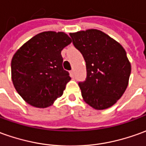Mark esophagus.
<instances>
[{"instance_id":"obj_1","label":"esophagus","mask_w":146,"mask_h":146,"mask_svg":"<svg viewBox=\"0 0 146 146\" xmlns=\"http://www.w3.org/2000/svg\"><path fill=\"white\" fill-rule=\"evenodd\" d=\"M70 75H71V77H73V76H74V71H73V70L70 71Z\"/></svg>"}]
</instances>
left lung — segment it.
I'll return each instance as SVG.
<instances>
[{
  "label": "left lung",
  "instance_id": "8db88e82",
  "mask_svg": "<svg viewBox=\"0 0 146 146\" xmlns=\"http://www.w3.org/2000/svg\"><path fill=\"white\" fill-rule=\"evenodd\" d=\"M86 62V79L79 83L84 102L95 110L114 105L126 90L131 64L118 42L98 29L70 33Z\"/></svg>",
  "mask_w": 146,
  "mask_h": 146
}]
</instances>
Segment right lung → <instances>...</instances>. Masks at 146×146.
<instances>
[{
  "mask_svg": "<svg viewBox=\"0 0 146 146\" xmlns=\"http://www.w3.org/2000/svg\"><path fill=\"white\" fill-rule=\"evenodd\" d=\"M71 43L65 33L48 31L31 38L15 52L12 81L27 103L46 108L62 96L71 77L63 68L61 51Z\"/></svg>",
  "mask_w": 146,
  "mask_h": 146,
  "instance_id": "1",
  "label": "right lung"
}]
</instances>
